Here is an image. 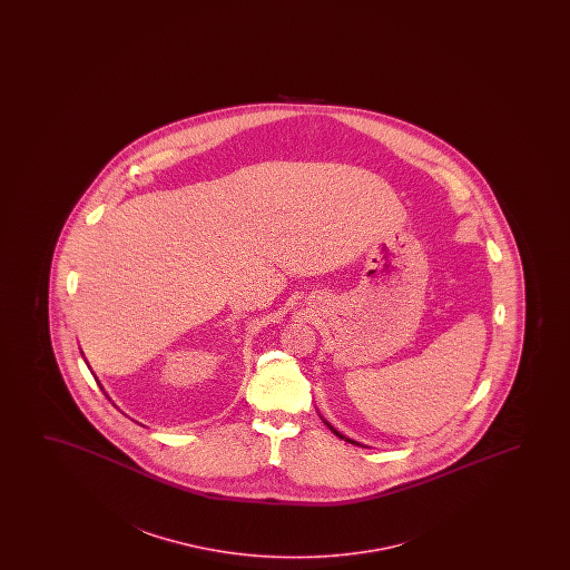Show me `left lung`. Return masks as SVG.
<instances>
[{"instance_id":"8db88e82","label":"left lung","mask_w":570,"mask_h":570,"mask_svg":"<svg viewBox=\"0 0 570 570\" xmlns=\"http://www.w3.org/2000/svg\"><path fill=\"white\" fill-rule=\"evenodd\" d=\"M321 421H323V422H325V424H327L328 429H331V432H333V434H336V436H338V438H343L344 442H351V444L362 445V444H358V442H356V440H351V438H346V436H344V434H341V432H338V430L333 429V424H331V422L325 421V419H323V416H321ZM364 448H366V445H364Z\"/></svg>"}]
</instances>
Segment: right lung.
Returning <instances> with one entry per match:
<instances>
[{"mask_svg": "<svg viewBox=\"0 0 570 570\" xmlns=\"http://www.w3.org/2000/svg\"><path fill=\"white\" fill-rule=\"evenodd\" d=\"M81 354H83V352H81Z\"/></svg>", "mask_w": 570, "mask_h": 570, "instance_id": "right-lung-1", "label": "right lung"}]
</instances>
